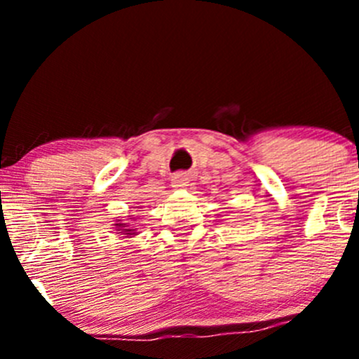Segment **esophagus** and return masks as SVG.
I'll return each mask as SVG.
<instances>
[{"mask_svg":"<svg viewBox=\"0 0 359 359\" xmlns=\"http://www.w3.org/2000/svg\"><path fill=\"white\" fill-rule=\"evenodd\" d=\"M172 186L173 187L187 186V177L184 175V173H175V175L172 177Z\"/></svg>","mask_w":359,"mask_h":359,"instance_id":"1","label":"esophagus"}]
</instances>
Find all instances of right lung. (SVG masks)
Instances as JSON below:
<instances>
[{"instance_id":"1","label":"right lung","mask_w":359,"mask_h":359,"mask_svg":"<svg viewBox=\"0 0 359 359\" xmlns=\"http://www.w3.org/2000/svg\"><path fill=\"white\" fill-rule=\"evenodd\" d=\"M116 226L121 227V229H118V231H121L123 234H132V231H133V229H123V227H128V226H125V224H116Z\"/></svg>"}]
</instances>
